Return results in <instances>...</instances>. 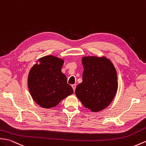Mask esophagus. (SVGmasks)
<instances>
[{"label":"esophagus","instance_id":"1","mask_svg":"<svg viewBox=\"0 0 146 146\" xmlns=\"http://www.w3.org/2000/svg\"><path fill=\"white\" fill-rule=\"evenodd\" d=\"M76 86V85L75 84H72V87L73 88V91H74H74H75Z\"/></svg>","mask_w":146,"mask_h":146}]
</instances>
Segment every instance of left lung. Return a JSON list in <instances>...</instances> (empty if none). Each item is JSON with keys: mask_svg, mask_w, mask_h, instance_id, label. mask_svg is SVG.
<instances>
[{"mask_svg": "<svg viewBox=\"0 0 146 146\" xmlns=\"http://www.w3.org/2000/svg\"><path fill=\"white\" fill-rule=\"evenodd\" d=\"M83 81L76 86L75 93L84 106L98 112L109 106L117 90L116 71L106 57L85 56Z\"/></svg>", "mask_w": 146, "mask_h": 146, "instance_id": "1", "label": "left lung"}]
</instances>
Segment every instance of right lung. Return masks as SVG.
I'll list each match as a JSON object with an SVG mask.
<instances>
[{"label":"right lung","instance_id":"1","mask_svg":"<svg viewBox=\"0 0 146 146\" xmlns=\"http://www.w3.org/2000/svg\"><path fill=\"white\" fill-rule=\"evenodd\" d=\"M30 70L28 86L36 103L44 108L56 106L64 98L73 93L67 83L66 76L62 72L64 61L52 55L38 60Z\"/></svg>","mask_w":146,"mask_h":146}]
</instances>
